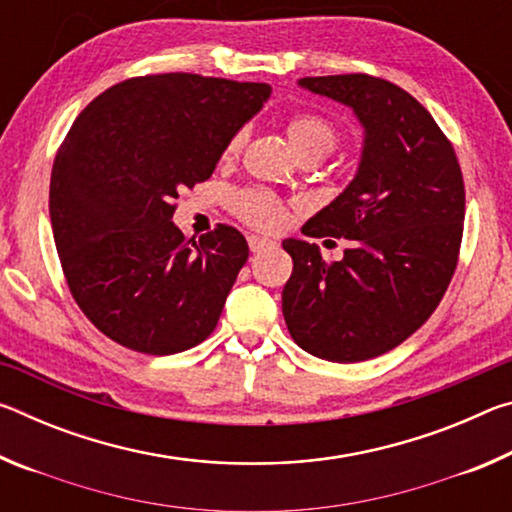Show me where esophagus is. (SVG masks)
<instances>
[{"mask_svg":"<svg viewBox=\"0 0 512 512\" xmlns=\"http://www.w3.org/2000/svg\"><path fill=\"white\" fill-rule=\"evenodd\" d=\"M248 246H250V250H253V253H262V250H266V248H273L275 241L266 239V237H259V235H250Z\"/></svg>","mask_w":512,"mask_h":512,"instance_id":"1","label":"esophagus"}]
</instances>
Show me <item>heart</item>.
Instances as JSON below:
<instances>
[{
  "instance_id": "1",
  "label": "heart",
  "mask_w": 512,
  "mask_h": 512,
  "mask_svg": "<svg viewBox=\"0 0 512 512\" xmlns=\"http://www.w3.org/2000/svg\"><path fill=\"white\" fill-rule=\"evenodd\" d=\"M287 137L291 142V149L296 155H325L334 149L339 133L332 121L314 115V112H300L293 115L287 124ZM246 142V128H239L230 135V140L223 146V158L230 160L239 153L241 146ZM232 212H235L241 221L253 225L259 230H277L282 228L284 219H287V205L280 198L262 187H246L232 194L230 198Z\"/></svg>"
}]
</instances>
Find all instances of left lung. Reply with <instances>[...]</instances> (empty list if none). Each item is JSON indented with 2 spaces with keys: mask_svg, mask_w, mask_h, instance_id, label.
Masks as SVG:
<instances>
[{
  "mask_svg": "<svg viewBox=\"0 0 512 512\" xmlns=\"http://www.w3.org/2000/svg\"><path fill=\"white\" fill-rule=\"evenodd\" d=\"M305 88L350 106L363 126L357 176L302 225L350 239L341 262L284 239L293 273L282 314L302 350L354 363L409 339L443 300L463 239L465 187L454 146L409 92L368 74L307 76Z\"/></svg>",
  "mask_w": 512,
  "mask_h": 512,
  "instance_id": "8db88e82",
  "label": "left lung"
}]
</instances>
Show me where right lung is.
Wrapping results in <instances>:
<instances>
[{
	"label": "right lung",
	"mask_w": 512,
	"mask_h": 512,
	"mask_svg": "<svg viewBox=\"0 0 512 512\" xmlns=\"http://www.w3.org/2000/svg\"><path fill=\"white\" fill-rule=\"evenodd\" d=\"M268 97L266 83L151 74L76 117L51 169L49 216L67 287L108 339L162 357L214 332L248 244L223 223L187 239L173 201L212 176Z\"/></svg>",
	"instance_id": "right-lung-1"
}]
</instances>
